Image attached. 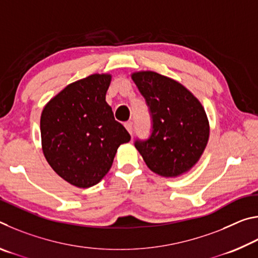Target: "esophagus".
Here are the masks:
<instances>
[{
	"label": "esophagus",
	"mask_w": 258,
	"mask_h": 258,
	"mask_svg": "<svg viewBox=\"0 0 258 258\" xmlns=\"http://www.w3.org/2000/svg\"><path fill=\"white\" fill-rule=\"evenodd\" d=\"M125 127H126V130L128 131V133H130L131 135H133L134 127H133V123H132V121H126V123H125Z\"/></svg>",
	"instance_id": "obj_1"
}]
</instances>
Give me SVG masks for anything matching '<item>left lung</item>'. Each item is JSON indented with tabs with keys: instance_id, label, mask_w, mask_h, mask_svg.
Instances as JSON below:
<instances>
[{
	"instance_id": "obj_1",
	"label": "left lung",
	"mask_w": 258,
	"mask_h": 258,
	"mask_svg": "<svg viewBox=\"0 0 258 258\" xmlns=\"http://www.w3.org/2000/svg\"><path fill=\"white\" fill-rule=\"evenodd\" d=\"M132 80L145 98L151 133L134 146L152 172L165 177L181 175L199 160L209 138L202 103L176 81L155 72L134 73Z\"/></svg>"
}]
</instances>
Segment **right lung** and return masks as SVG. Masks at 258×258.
Returning <instances> with one entry per match:
<instances>
[{"mask_svg":"<svg viewBox=\"0 0 258 258\" xmlns=\"http://www.w3.org/2000/svg\"><path fill=\"white\" fill-rule=\"evenodd\" d=\"M110 75L94 74L72 83L42 111V148L53 171L78 187L93 186L110 169L130 133L106 102Z\"/></svg>","mask_w":258,"mask_h":258,"instance_id":"obj_1","label":"right lung"}]
</instances>
